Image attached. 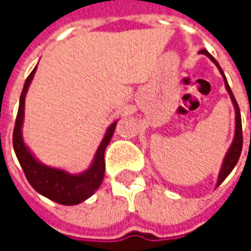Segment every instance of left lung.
Here are the masks:
<instances>
[{"mask_svg":"<svg viewBox=\"0 0 251 251\" xmlns=\"http://www.w3.org/2000/svg\"><path fill=\"white\" fill-rule=\"evenodd\" d=\"M198 53L207 55L208 58L217 65V68L219 70V73H221V75H222V78H224L225 88H226L227 93H229V96H230V100H232V103H233V109H235V135H233V141H232V144H230L229 150L226 151V155H225V158H224V160H222V165H221V169H219L217 184H215V188H217L218 186H219V184H221V183H222V181L229 176V173H230V172L233 170V168L236 166L237 160H239V158H240L242 147H243V137H242V117H240V109H239V104H237L236 99H235L233 93H232V91H230V86H229V83H227L226 76H225V74H224V71H222L221 65L218 64L217 60H215L211 54L208 53L205 49L200 50Z\"/></svg>","mask_w":251,"mask_h":251,"instance_id":"8db88e82","label":"left lung"}]
</instances>
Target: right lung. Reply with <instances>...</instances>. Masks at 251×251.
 I'll return each instance as SVG.
<instances>
[{
    "mask_svg": "<svg viewBox=\"0 0 251 251\" xmlns=\"http://www.w3.org/2000/svg\"><path fill=\"white\" fill-rule=\"evenodd\" d=\"M36 68L37 65L26 78L24 89L21 93L19 109L15 121L14 137H12L14 151L21 166L24 169L27 181L39 194L61 205H76L93 196L96 190L100 187L101 181L104 178V151L106 147L110 144L111 137L117 126V120L113 121L107 127L100 145L93 156V160L86 170L79 173H70L65 169L44 165L43 162H40L34 156L33 152L26 145L22 134L25 120V99L36 74Z\"/></svg>",
    "mask_w": 251,
    "mask_h": 251,
    "instance_id": "right-lung-1",
    "label": "right lung"
}]
</instances>
